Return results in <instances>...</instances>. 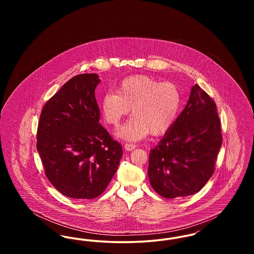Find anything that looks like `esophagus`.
Instances as JSON below:
<instances>
[{
    "mask_svg": "<svg viewBox=\"0 0 254 254\" xmlns=\"http://www.w3.org/2000/svg\"><path fill=\"white\" fill-rule=\"evenodd\" d=\"M135 147H136V145H133V144H125V148L127 151H131Z\"/></svg>",
    "mask_w": 254,
    "mask_h": 254,
    "instance_id": "esophagus-1",
    "label": "esophagus"
}]
</instances>
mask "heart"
I'll return each instance as SVG.
<instances>
[{"instance_id":"1","label":"heart","mask_w":254,"mask_h":254,"mask_svg":"<svg viewBox=\"0 0 254 254\" xmlns=\"http://www.w3.org/2000/svg\"><path fill=\"white\" fill-rule=\"evenodd\" d=\"M181 105V91L177 85L135 75L124 79L116 87V93H106L101 109L105 121L116 127L131 109L132 118L117 131V136L138 141L149 132H167L176 121Z\"/></svg>"}]
</instances>
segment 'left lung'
Wrapping results in <instances>:
<instances>
[{"label": "left lung", "mask_w": 254, "mask_h": 254, "mask_svg": "<svg viewBox=\"0 0 254 254\" xmlns=\"http://www.w3.org/2000/svg\"><path fill=\"white\" fill-rule=\"evenodd\" d=\"M222 141L216 105L195 85L181 114L150 150L147 174L152 189L168 199L200 191L214 172Z\"/></svg>", "instance_id": "left-lung-1"}]
</instances>
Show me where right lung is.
<instances>
[{"instance_id":"1","label":"right lung","mask_w":254,"mask_h":254,"mask_svg":"<svg viewBox=\"0 0 254 254\" xmlns=\"http://www.w3.org/2000/svg\"><path fill=\"white\" fill-rule=\"evenodd\" d=\"M95 73L74 76L45 104L37 129V150L46 176L64 196L93 199L118 169L123 149L99 124Z\"/></svg>"}]
</instances>
